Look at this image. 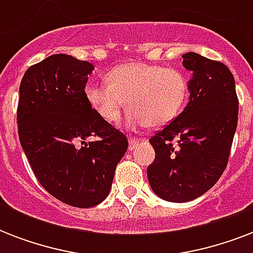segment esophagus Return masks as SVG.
Instances as JSON below:
<instances>
[{"label": "esophagus", "instance_id": "1", "mask_svg": "<svg viewBox=\"0 0 253 253\" xmlns=\"http://www.w3.org/2000/svg\"><path fill=\"white\" fill-rule=\"evenodd\" d=\"M139 143H140V139L135 138V136H130V139H128V150L132 151Z\"/></svg>", "mask_w": 253, "mask_h": 253}]
</instances>
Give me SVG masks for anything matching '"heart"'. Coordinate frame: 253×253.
I'll use <instances>...</instances> for the list:
<instances>
[{"label":"heart","mask_w":253,"mask_h":253,"mask_svg":"<svg viewBox=\"0 0 253 253\" xmlns=\"http://www.w3.org/2000/svg\"><path fill=\"white\" fill-rule=\"evenodd\" d=\"M106 79L105 84H87L85 95L107 123L118 121L127 101L130 125L163 127L180 114L189 98L186 76L163 65L127 63L110 69Z\"/></svg>","instance_id":"obj_1"}]
</instances>
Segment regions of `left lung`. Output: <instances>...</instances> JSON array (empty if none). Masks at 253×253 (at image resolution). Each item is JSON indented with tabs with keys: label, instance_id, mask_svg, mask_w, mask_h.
Masks as SVG:
<instances>
[{
	"label": "left lung",
	"instance_id": "left-lung-1",
	"mask_svg": "<svg viewBox=\"0 0 253 253\" xmlns=\"http://www.w3.org/2000/svg\"><path fill=\"white\" fill-rule=\"evenodd\" d=\"M182 59L193 71L190 99L182 113L151 136L155 160L147 168L155 194L169 202L196 200L219 180L239 113L235 80L223 63L194 52Z\"/></svg>",
	"mask_w": 253,
	"mask_h": 253
}]
</instances>
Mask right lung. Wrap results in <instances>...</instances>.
Instances as JSON below:
<instances>
[{"label": "right lung", "instance_id": "1", "mask_svg": "<svg viewBox=\"0 0 253 253\" xmlns=\"http://www.w3.org/2000/svg\"><path fill=\"white\" fill-rule=\"evenodd\" d=\"M93 69L89 61L64 53L31 65L21 81L17 109L19 142L39 184L81 209L106 198L128 147L126 135L87 102L85 84Z\"/></svg>", "mask_w": 253, "mask_h": 253}]
</instances>
